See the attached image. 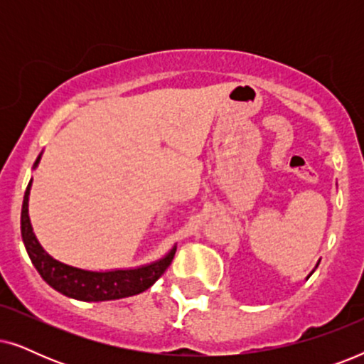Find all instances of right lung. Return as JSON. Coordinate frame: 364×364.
<instances>
[{"label": "right lung", "instance_id": "right-lung-1", "mask_svg": "<svg viewBox=\"0 0 364 364\" xmlns=\"http://www.w3.org/2000/svg\"><path fill=\"white\" fill-rule=\"evenodd\" d=\"M39 159L41 156L36 159L34 167L38 166ZM29 187H31V182L28 183L26 192H24L21 208V235L24 247H26L28 255L39 275L43 277V280L63 295L81 301H107L139 295V293L151 288L172 263L177 248H172L171 253L164 257L162 260L151 263L147 267L136 268V270L87 272L54 260L43 250V247L39 245L33 233L28 215Z\"/></svg>", "mask_w": 364, "mask_h": 364}]
</instances>
